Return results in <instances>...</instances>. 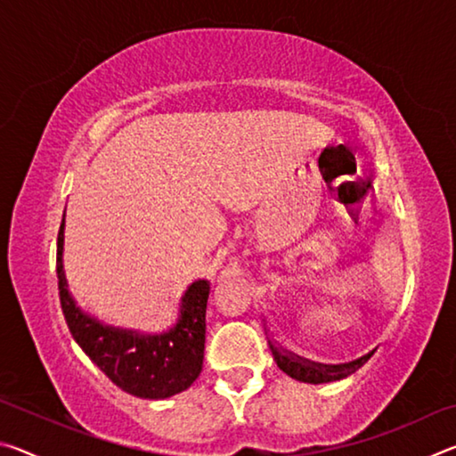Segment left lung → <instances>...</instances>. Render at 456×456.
<instances>
[{
	"label": "left lung",
	"instance_id": "1",
	"mask_svg": "<svg viewBox=\"0 0 456 456\" xmlns=\"http://www.w3.org/2000/svg\"><path fill=\"white\" fill-rule=\"evenodd\" d=\"M269 348H272L277 366H280L285 374L296 378V380H299V382H310V384L334 382V380H339V378L350 376L356 372L360 366H364L368 358L374 354V352H370L368 356L354 360V362H350V364L323 366V364H314V362L302 360L299 356H291V354H283L281 350H277L272 342H269Z\"/></svg>",
	"mask_w": 456,
	"mask_h": 456
}]
</instances>
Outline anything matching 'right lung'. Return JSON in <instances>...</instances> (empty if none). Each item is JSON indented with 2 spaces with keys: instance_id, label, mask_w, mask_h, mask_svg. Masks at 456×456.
Masks as SVG:
<instances>
[{
  "instance_id": "1",
  "label": "right lung",
  "mask_w": 456,
  "mask_h": 456,
  "mask_svg": "<svg viewBox=\"0 0 456 456\" xmlns=\"http://www.w3.org/2000/svg\"><path fill=\"white\" fill-rule=\"evenodd\" d=\"M64 219L58 231L56 273L60 305L72 338L88 358L128 395L168 398L187 390L203 370L205 314L209 283H192L183 297L181 320L163 336H141L102 326L76 307L61 272Z\"/></svg>"
}]
</instances>
